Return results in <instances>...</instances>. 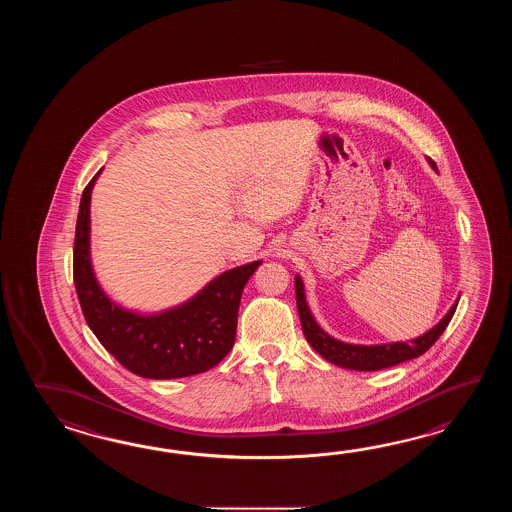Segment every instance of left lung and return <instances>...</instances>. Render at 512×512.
<instances>
[{
	"instance_id": "obj_1",
	"label": "left lung",
	"mask_w": 512,
	"mask_h": 512,
	"mask_svg": "<svg viewBox=\"0 0 512 512\" xmlns=\"http://www.w3.org/2000/svg\"><path fill=\"white\" fill-rule=\"evenodd\" d=\"M432 168L437 170L432 161ZM294 289H296V307L304 329L305 340L316 349L327 362L337 364L340 368L357 371H377L390 368L395 364H401L406 360L417 359L425 351L432 348L435 340L443 335L448 322L456 313V304L450 307V311L443 316L439 324H435L425 335L408 340V342H392V344H377V346H357V344H346L337 338L329 337L322 327L316 324L315 318L309 311V305L305 302L304 282L296 274L294 278Z\"/></svg>"
}]
</instances>
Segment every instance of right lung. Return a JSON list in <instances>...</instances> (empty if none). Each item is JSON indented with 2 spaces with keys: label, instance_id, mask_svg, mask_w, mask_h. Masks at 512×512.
<instances>
[{
  "label": "right lung",
  "instance_id": "obj_1",
  "mask_svg": "<svg viewBox=\"0 0 512 512\" xmlns=\"http://www.w3.org/2000/svg\"><path fill=\"white\" fill-rule=\"evenodd\" d=\"M98 174L80 199L73 251V280L87 326L126 370L144 379H179L214 368L234 346L241 293L261 260L219 274L194 298L163 313L120 307L98 285L89 254V205Z\"/></svg>",
  "mask_w": 512,
  "mask_h": 512
}]
</instances>
